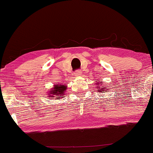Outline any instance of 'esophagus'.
<instances>
[{
    "instance_id": "1",
    "label": "esophagus",
    "mask_w": 153,
    "mask_h": 153,
    "mask_svg": "<svg viewBox=\"0 0 153 153\" xmlns=\"http://www.w3.org/2000/svg\"><path fill=\"white\" fill-rule=\"evenodd\" d=\"M74 74L76 76H80V75L82 74V72L80 71H76L74 72Z\"/></svg>"
}]
</instances>
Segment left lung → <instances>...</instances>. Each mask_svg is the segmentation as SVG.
Segmentation results:
<instances>
[{
  "instance_id": "8db88e82",
  "label": "left lung",
  "mask_w": 153,
  "mask_h": 153,
  "mask_svg": "<svg viewBox=\"0 0 153 153\" xmlns=\"http://www.w3.org/2000/svg\"><path fill=\"white\" fill-rule=\"evenodd\" d=\"M98 84H100V86H102V87H100L101 88L100 89L99 87V86L98 85ZM97 86H98V90H97V91H100L101 93V92H102V93H104V91H106L107 92H108V89H106V88L105 87H102V82L101 81V82H97Z\"/></svg>"
}]
</instances>
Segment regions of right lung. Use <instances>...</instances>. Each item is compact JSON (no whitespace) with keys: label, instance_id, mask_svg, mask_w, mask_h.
<instances>
[{"label":"right lung","instance_id":"obj_1","mask_svg":"<svg viewBox=\"0 0 153 153\" xmlns=\"http://www.w3.org/2000/svg\"><path fill=\"white\" fill-rule=\"evenodd\" d=\"M66 86L64 85H54V87L48 93L49 97H48L55 98V99H58V98H62L64 97L63 94L65 91Z\"/></svg>","mask_w":153,"mask_h":153}]
</instances>
